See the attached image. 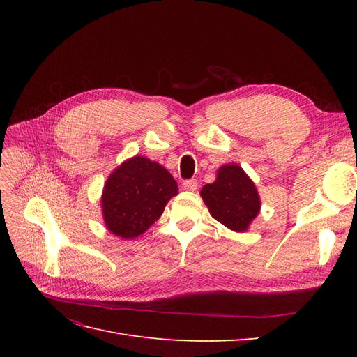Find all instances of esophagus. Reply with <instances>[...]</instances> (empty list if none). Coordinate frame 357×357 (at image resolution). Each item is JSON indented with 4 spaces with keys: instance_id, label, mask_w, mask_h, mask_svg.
<instances>
[{
    "instance_id": "esophagus-1",
    "label": "esophagus",
    "mask_w": 357,
    "mask_h": 357,
    "mask_svg": "<svg viewBox=\"0 0 357 357\" xmlns=\"http://www.w3.org/2000/svg\"><path fill=\"white\" fill-rule=\"evenodd\" d=\"M183 188H185L186 190H197L198 189V183L197 180H185L183 181Z\"/></svg>"
}]
</instances>
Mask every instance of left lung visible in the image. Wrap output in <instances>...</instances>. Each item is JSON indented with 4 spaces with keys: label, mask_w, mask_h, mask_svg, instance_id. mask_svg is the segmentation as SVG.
<instances>
[{
    "label": "left lung",
    "mask_w": 357,
    "mask_h": 357,
    "mask_svg": "<svg viewBox=\"0 0 357 357\" xmlns=\"http://www.w3.org/2000/svg\"><path fill=\"white\" fill-rule=\"evenodd\" d=\"M201 197L213 218L235 232H244L261 210L255 183L236 164L219 168L211 185H205Z\"/></svg>",
    "instance_id": "obj_1"
}]
</instances>
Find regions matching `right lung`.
<instances>
[{
	"mask_svg": "<svg viewBox=\"0 0 357 357\" xmlns=\"http://www.w3.org/2000/svg\"><path fill=\"white\" fill-rule=\"evenodd\" d=\"M178 193L177 181L158 162L134 156L107 178L101 207L107 229L132 240L144 234Z\"/></svg>",
	"mask_w": 357,
	"mask_h": 357,
	"instance_id": "add662e5",
	"label": "right lung"
}]
</instances>
